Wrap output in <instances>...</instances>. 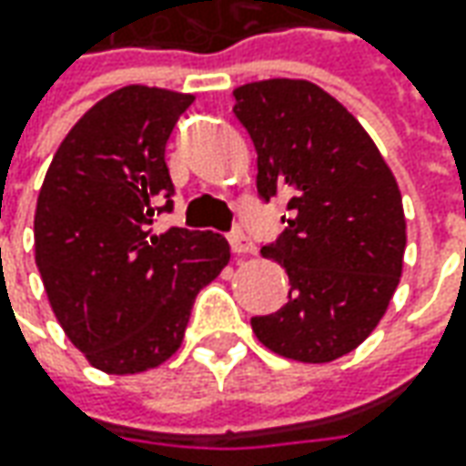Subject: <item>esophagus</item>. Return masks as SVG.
I'll list each match as a JSON object with an SVG mask.
<instances>
[{"label":"esophagus","mask_w":466,"mask_h":466,"mask_svg":"<svg viewBox=\"0 0 466 466\" xmlns=\"http://www.w3.org/2000/svg\"><path fill=\"white\" fill-rule=\"evenodd\" d=\"M228 241H230V248H233V254H238V257H246V254H254V243L248 241V236H243V230H233L230 236H228Z\"/></svg>","instance_id":"esophagus-1"}]
</instances>
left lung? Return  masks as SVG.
<instances>
[{"label": "left lung", "mask_w": 466, "mask_h": 466, "mask_svg": "<svg viewBox=\"0 0 466 466\" xmlns=\"http://www.w3.org/2000/svg\"><path fill=\"white\" fill-rule=\"evenodd\" d=\"M257 147V188L288 197V228L261 257L288 272V303L254 316L264 348L300 363L348 355L384 319L402 278L407 220L384 155L360 121L309 80L233 90Z\"/></svg>", "instance_id": "8db88e82"}]
</instances>
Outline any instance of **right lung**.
I'll use <instances>...</instances> for the list:
<instances>
[{"label": "right lung", "instance_id": "1", "mask_svg": "<svg viewBox=\"0 0 466 466\" xmlns=\"http://www.w3.org/2000/svg\"><path fill=\"white\" fill-rule=\"evenodd\" d=\"M191 103L166 87H118L69 129L38 194L35 264L51 311L87 363L111 376L166 363L197 293L230 261L212 230L150 228L170 209L166 142Z\"/></svg>", "mask_w": 466, "mask_h": 466}]
</instances>
